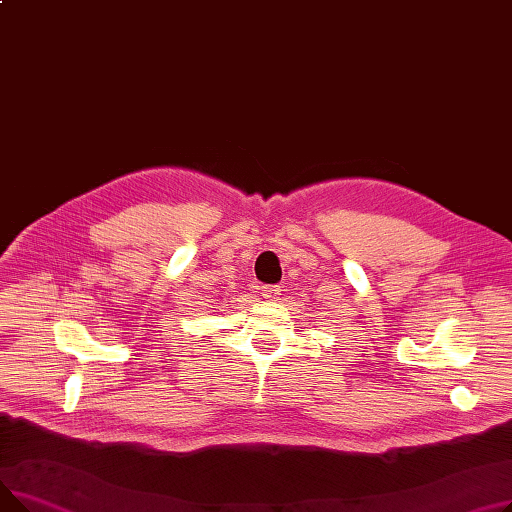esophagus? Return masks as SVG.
I'll list each match as a JSON object with an SVG mask.
<instances>
[{"mask_svg":"<svg viewBox=\"0 0 512 512\" xmlns=\"http://www.w3.org/2000/svg\"><path fill=\"white\" fill-rule=\"evenodd\" d=\"M261 294H263V297H265L267 301H278V299H280V294H282V286H278V284L263 286Z\"/></svg>","mask_w":512,"mask_h":512,"instance_id":"esophagus-1","label":"esophagus"}]
</instances>
